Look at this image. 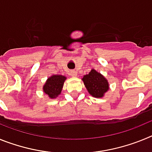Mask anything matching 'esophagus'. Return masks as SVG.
I'll return each instance as SVG.
<instances>
[{"label":"esophagus","instance_id":"1","mask_svg":"<svg viewBox=\"0 0 152 152\" xmlns=\"http://www.w3.org/2000/svg\"><path fill=\"white\" fill-rule=\"evenodd\" d=\"M71 74H72V75L73 77H77V73L76 72H75V71H72Z\"/></svg>","mask_w":152,"mask_h":152}]
</instances>
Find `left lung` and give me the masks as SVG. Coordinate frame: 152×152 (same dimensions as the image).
<instances>
[{
	"mask_svg": "<svg viewBox=\"0 0 152 152\" xmlns=\"http://www.w3.org/2000/svg\"><path fill=\"white\" fill-rule=\"evenodd\" d=\"M81 80L90 95L95 98L103 97L110 89L107 79L95 69H91L88 75L83 76Z\"/></svg>",
	"mask_w": 152,
	"mask_h": 152,
	"instance_id": "obj_1",
	"label": "left lung"
}]
</instances>
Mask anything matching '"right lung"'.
<instances>
[{
  "mask_svg": "<svg viewBox=\"0 0 152 152\" xmlns=\"http://www.w3.org/2000/svg\"><path fill=\"white\" fill-rule=\"evenodd\" d=\"M66 79L67 77L64 75H52L47 79L42 87L43 92L50 99H56L58 95L61 94L64 80Z\"/></svg>",
  "mask_w": 152,
  "mask_h": 152,
  "instance_id": "right-lung-1",
  "label": "right lung"
}]
</instances>
